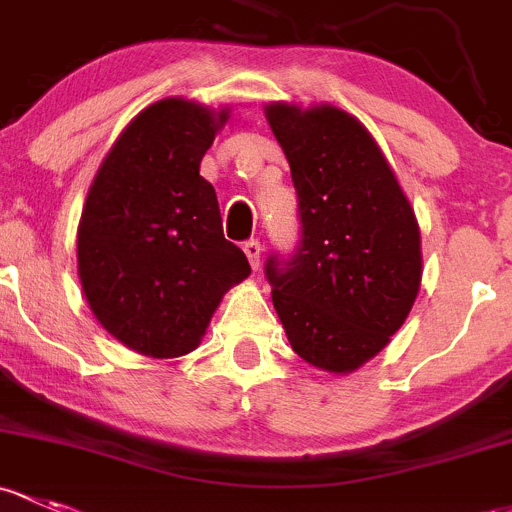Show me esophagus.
<instances>
[{
  "mask_svg": "<svg viewBox=\"0 0 512 512\" xmlns=\"http://www.w3.org/2000/svg\"><path fill=\"white\" fill-rule=\"evenodd\" d=\"M242 250H245L247 260H250V265H252V270H257V267H260V255H262L260 240H247L245 245H242Z\"/></svg>",
  "mask_w": 512,
  "mask_h": 512,
  "instance_id": "esophagus-1",
  "label": "esophagus"
}]
</instances>
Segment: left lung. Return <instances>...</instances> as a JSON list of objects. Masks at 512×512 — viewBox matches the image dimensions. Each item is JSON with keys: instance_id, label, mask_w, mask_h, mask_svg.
Masks as SVG:
<instances>
[{"instance_id": "left-lung-1", "label": "left lung", "mask_w": 512, "mask_h": 512, "mask_svg": "<svg viewBox=\"0 0 512 512\" xmlns=\"http://www.w3.org/2000/svg\"><path fill=\"white\" fill-rule=\"evenodd\" d=\"M297 188L301 240L265 274L294 353L353 373L405 324L422 247L414 211L370 132L333 105L265 107Z\"/></svg>"}]
</instances>
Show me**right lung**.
<instances>
[{
    "label": "right lung",
    "instance_id": "right-lung-1",
    "mask_svg": "<svg viewBox=\"0 0 512 512\" xmlns=\"http://www.w3.org/2000/svg\"><path fill=\"white\" fill-rule=\"evenodd\" d=\"M228 110L166 98L139 112L95 174L78 225V274L107 333L149 358L201 343L213 311L250 274L225 240L201 159Z\"/></svg>",
    "mask_w": 512,
    "mask_h": 512
}]
</instances>
